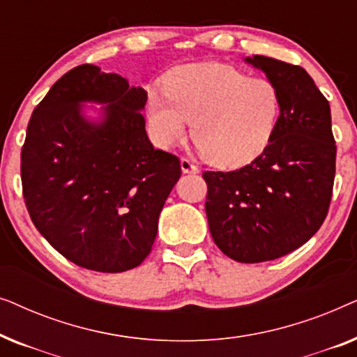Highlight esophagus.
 Wrapping results in <instances>:
<instances>
[{
  "label": "esophagus",
  "instance_id": "1",
  "mask_svg": "<svg viewBox=\"0 0 357 357\" xmlns=\"http://www.w3.org/2000/svg\"><path fill=\"white\" fill-rule=\"evenodd\" d=\"M180 165H182L183 174H198V172H199L198 165L195 164L192 159H188V158H182V159H180Z\"/></svg>",
  "mask_w": 357,
  "mask_h": 357
}]
</instances>
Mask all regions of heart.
<instances>
[{"label": "heart", "mask_w": 357, "mask_h": 357, "mask_svg": "<svg viewBox=\"0 0 357 357\" xmlns=\"http://www.w3.org/2000/svg\"><path fill=\"white\" fill-rule=\"evenodd\" d=\"M281 100L266 79L219 63L187 65L169 76L165 87L148 94L151 130L160 144L192 136L203 158L219 167H238L255 159L275 133Z\"/></svg>", "instance_id": "obj_1"}]
</instances>
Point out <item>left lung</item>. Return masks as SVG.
Here are the masks:
<instances>
[{"instance_id":"left-lung-1","label":"left lung","mask_w":357,"mask_h":357,"mask_svg":"<svg viewBox=\"0 0 357 357\" xmlns=\"http://www.w3.org/2000/svg\"><path fill=\"white\" fill-rule=\"evenodd\" d=\"M278 89L280 116L270 143L245 167L204 172L209 232L241 263L284 257L324 224L335 182L330 104L304 68L261 55L245 58Z\"/></svg>"}]
</instances>
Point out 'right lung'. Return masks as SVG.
Returning <instances> with one entry per match:
<instances>
[{
  "label": "right lung",
  "instance_id": "right-lung-1",
  "mask_svg": "<svg viewBox=\"0 0 357 357\" xmlns=\"http://www.w3.org/2000/svg\"><path fill=\"white\" fill-rule=\"evenodd\" d=\"M146 100L143 87L81 65L32 112L21 153L24 202L37 231L77 266L121 273L153 248L182 169L149 141ZM84 101L107 104L100 121L85 119Z\"/></svg>",
  "mask_w": 357,
  "mask_h": 357
}]
</instances>
